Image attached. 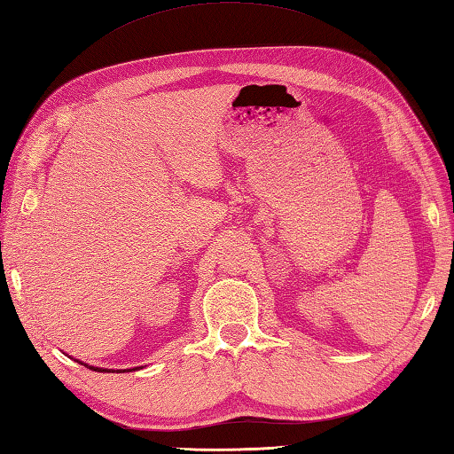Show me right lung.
<instances>
[{
	"label": "right lung",
	"instance_id": "1",
	"mask_svg": "<svg viewBox=\"0 0 454 454\" xmlns=\"http://www.w3.org/2000/svg\"><path fill=\"white\" fill-rule=\"evenodd\" d=\"M83 365H85V364H83ZM85 367L93 369V371H98V372H106V371L110 372V369H103V367H90V365H85ZM120 371H122V369H118V372H120ZM124 371H132V369H124ZM134 371H136V369H134Z\"/></svg>",
	"mask_w": 454,
	"mask_h": 454
}]
</instances>
